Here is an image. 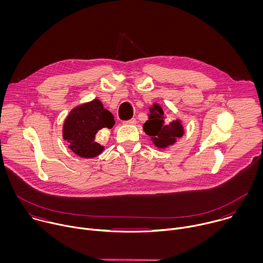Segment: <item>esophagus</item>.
<instances>
[{
	"label": "esophagus",
	"mask_w": 263,
	"mask_h": 263,
	"mask_svg": "<svg viewBox=\"0 0 263 263\" xmlns=\"http://www.w3.org/2000/svg\"><path fill=\"white\" fill-rule=\"evenodd\" d=\"M124 123L127 124V125H135V124H136V119H131V120L125 121Z\"/></svg>",
	"instance_id": "34e87169"
}]
</instances>
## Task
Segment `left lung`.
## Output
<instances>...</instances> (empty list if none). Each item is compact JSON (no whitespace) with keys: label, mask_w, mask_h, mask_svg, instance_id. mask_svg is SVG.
I'll use <instances>...</instances> for the list:
<instances>
[{"label":"left lung","mask_w":263,"mask_h":263,"mask_svg":"<svg viewBox=\"0 0 263 263\" xmlns=\"http://www.w3.org/2000/svg\"><path fill=\"white\" fill-rule=\"evenodd\" d=\"M149 118L143 125L144 132L152 136V140L158 147H166L176 141V138L183 135L181 122L173 121L166 124L164 121V112L162 108L155 104L149 108Z\"/></svg>","instance_id":"1"}]
</instances>
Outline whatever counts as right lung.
Masks as SVG:
<instances>
[{"mask_svg":"<svg viewBox=\"0 0 263 263\" xmlns=\"http://www.w3.org/2000/svg\"><path fill=\"white\" fill-rule=\"evenodd\" d=\"M115 118L99 100H93L72 109L63 126V138L73 153L92 158L100 155L103 146L96 141V134L103 128L115 126Z\"/></svg>","mask_w":263,"mask_h":263,"instance_id":"obj_1","label":"right lung"}]
</instances>
